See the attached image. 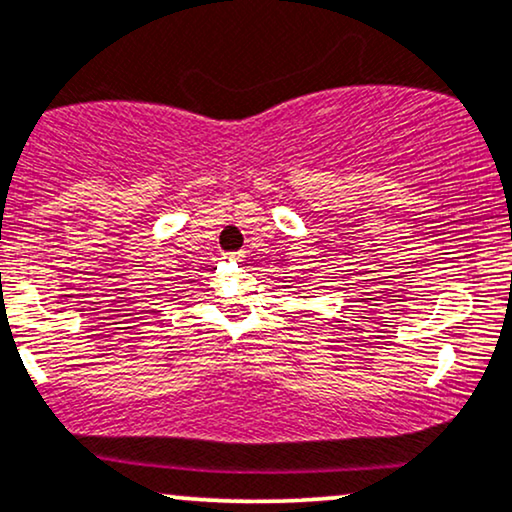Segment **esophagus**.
I'll list each match as a JSON object with an SVG mask.
<instances>
[{"instance_id": "34e87169", "label": "esophagus", "mask_w": 512, "mask_h": 512, "mask_svg": "<svg viewBox=\"0 0 512 512\" xmlns=\"http://www.w3.org/2000/svg\"><path fill=\"white\" fill-rule=\"evenodd\" d=\"M241 257H243V252H224L222 260H226V262H236V260H241Z\"/></svg>"}]
</instances>
